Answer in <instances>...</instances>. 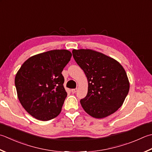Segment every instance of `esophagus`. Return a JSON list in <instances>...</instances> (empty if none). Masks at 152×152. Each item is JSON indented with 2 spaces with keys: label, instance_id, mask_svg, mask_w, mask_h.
Listing matches in <instances>:
<instances>
[{
  "label": "esophagus",
  "instance_id": "obj_1",
  "mask_svg": "<svg viewBox=\"0 0 152 152\" xmlns=\"http://www.w3.org/2000/svg\"><path fill=\"white\" fill-rule=\"evenodd\" d=\"M71 91H72V93H76V92L77 91V88H75V89H72V90H71Z\"/></svg>",
  "mask_w": 152,
  "mask_h": 152
}]
</instances>
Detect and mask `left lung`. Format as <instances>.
Listing matches in <instances>:
<instances>
[{
  "mask_svg": "<svg viewBox=\"0 0 152 152\" xmlns=\"http://www.w3.org/2000/svg\"><path fill=\"white\" fill-rule=\"evenodd\" d=\"M72 55L88 81L87 96L80 100L83 109L97 118L114 113L123 105L129 91L123 67L115 59L90 49H74Z\"/></svg>",
  "mask_w": 152,
  "mask_h": 152,
  "instance_id": "1",
  "label": "left lung"
}]
</instances>
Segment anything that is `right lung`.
<instances>
[{"label": "right lung", "mask_w": 152, "mask_h": 152, "mask_svg": "<svg viewBox=\"0 0 152 152\" xmlns=\"http://www.w3.org/2000/svg\"><path fill=\"white\" fill-rule=\"evenodd\" d=\"M68 50H53L29 58L15 77L18 97L28 113L47 121L60 113L67 93L62 71L70 61Z\"/></svg>", "instance_id": "add662e5"}]
</instances>
